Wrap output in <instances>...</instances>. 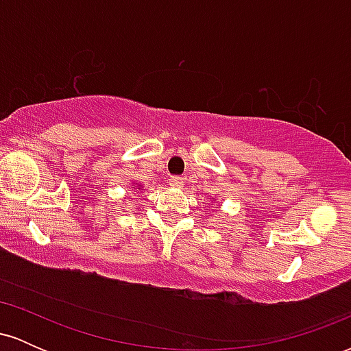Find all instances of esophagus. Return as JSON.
I'll return each mask as SVG.
<instances>
[{"label": "esophagus", "instance_id": "34e87169", "mask_svg": "<svg viewBox=\"0 0 351 351\" xmlns=\"http://www.w3.org/2000/svg\"><path fill=\"white\" fill-rule=\"evenodd\" d=\"M170 184L171 186H175V188H180L181 184H183V178H181V176H178V175H173V176H170Z\"/></svg>", "mask_w": 351, "mask_h": 351}]
</instances>
